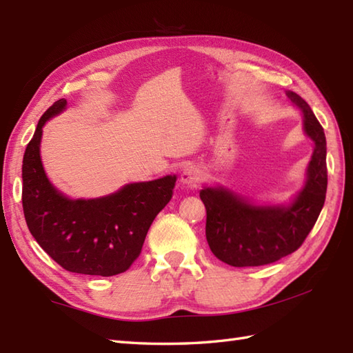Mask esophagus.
<instances>
[{"instance_id":"esophagus-1","label":"esophagus","mask_w":353,"mask_h":353,"mask_svg":"<svg viewBox=\"0 0 353 353\" xmlns=\"http://www.w3.org/2000/svg\"><path fill=\"white\" fill-rule=\"evenodd\" d=\"M200 179V171L196 167H186L182 172H181V182L183 185L188 186H194Z\"/></svg>"}]
</instances>
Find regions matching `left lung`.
Returning <instances> with one entry per match:
<instances>
[{
  "label": "left lung",
  "mask_w": 353,
  "mask_h": 353,
  "mask_svg": "<svg viewBox=\"0 0 353 353\" xmlns=\"http://www.w3.org/2000/svg\"><path fill=\"white\" fill-rule=\"evenodd\" d=\"M302 112L303 132L312 144L303 186L287 203H256L223 185L200 190L206 208V239L212 253L232 267L272 264L296 252L316 224L327 188L326 138L310 104L287 91Z\"/></svg>",
  "instance_id": "8db88e82"
}]
</instances>
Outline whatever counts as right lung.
<instances>
[{"label":"right lung","mask_w":353,"mask_h":353,"mask_svg":"<svg viewBox=\"0 0 353 353\" xmlns=\"http://www.w3.org/2000/svg\"><path fill=\"white\" fill-rule=\"evenodd\" d=\"M66 109L56 101L41 117L22 159V208L33 238L72 273L114 276L139 256L156 215L172 197L177 177L125 183L97 199H71L50 182L41 157L42 129Z\"/></svg>","instance_id":"1"}]
</instances>
